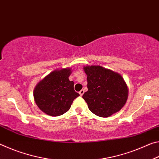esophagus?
Listing matches in <instances>:
<instances>
[{
	"label": "esophagus",
	"mask_w": 159,
	"mask_h": 159,
	"mask_svg": "<svg viewBox=\"0 0 159 159\" xmlns=\"http://www.w3.org/2000/svg\"><path fill=\"white\" fill-rule=\"evenodd\" d=\"M83 93H84V90H80V92H79V94H80V96H82V95H83Z\"/></svg>",
	"instance_id": "esophagus-1"
}]
</instances>
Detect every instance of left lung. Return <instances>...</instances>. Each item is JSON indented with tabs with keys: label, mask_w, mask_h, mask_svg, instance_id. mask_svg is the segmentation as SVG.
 I'll use <instances>...</instances> for the list:
<instances>
[{
	"label": "left lung",
	"mask_w": 159,
	"mask_h": 159,
	"mask_svg": "<svg viewBox=\"0 0 159 159\" xmlns=\"http://www.w3.org/2000/svg\"><path fill=\"white\" fill-rule=\"evenodd\" d=\"M88 91L83 95L91 112L108 117L120 111L128 99V89L119 74L100 66H85Z\"/></svg>",
	"instance_id": "left-lung-1"
}]
</instances>
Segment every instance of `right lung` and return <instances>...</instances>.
<instances>
[{"label":"right lung","instance_id":"right-lung-1","mask_svg":"<svg viewBox=\"0 0 159 159\" xmlns=\"http://www.w3.org/2000/svg\"><path fill=\"white\" fill-rule=\"evenodd\" d=\"M70 69L55 70L40 81L34 97L39 108L52 116L68 111L72 102L80 95L75 92L74 81L69 80Z\"/></svg>","mask_w":159,"mask_h":159}]
</instances>
